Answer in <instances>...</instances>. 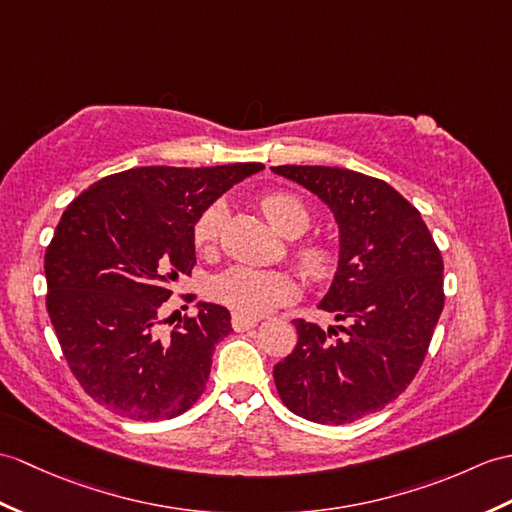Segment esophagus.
I'll return each instance as SVG.
<instances>
[{"label":"esophagus","mask_w":512,"mask_h":512,"mask_svg":"<svg viewBox=\"0 0 512 512\" xmlns=\"http://www.w3.org/2000/svg\"><path fill=\"white\" fill-rule=\"evenodd\" d=\"M257 323H259L257 318H248L242 314H233V318H231V325L235 331H248V329H253Z\"/></svg>","instance_id":"obj_1"}]
</instances>
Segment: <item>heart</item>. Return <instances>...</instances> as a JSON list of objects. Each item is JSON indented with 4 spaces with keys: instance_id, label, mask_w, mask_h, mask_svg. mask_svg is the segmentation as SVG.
<instances>
[{
    "instance_id": "heart-1",
    "label": "heart",
    "mask_w": 512,
    "mask_h": 512,
    "mask_svg": "<svg viewBox=\"0 0 512 512\" xmlns=\"http://www.w3.org/2000/svg\"><path fill=\"white\" fill-rule=\"evenodd\" d=\"M259 207L268 222L285 237H296L310 227V211L303 200L288 192H270L261 196ZM224 216L222 202H213L200 213L194 224V246L198 253H209L218 240ZM294 259L307 277L320 279L331 268V253L320 244H303L294 248ZM296 288L294 281L277 270H257L235 266L220 272L211 283V296L218 303L227 305L235 314L248 318L264 316L277 307L292 301Z\"/></svg>"
}]
</instances>
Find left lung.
Listing matches in <instances>:
<instances>
[{
    "label": "left lung",
    "mask_w": 512,
    "mask_h": 512,
    "mask_svg": "<svg viewBox=\"0 0 512 512\" xmlns=\"http://www.w3.org/2000/svg\"><path fill=\"white\" fill-rule=\"evenodd\" d=\"M316 194L340 229L338 270L320 310L338 327L294 320V351L272 375L299 417L344 425L410 386L443 312V257L417 207L395 187L344 168L277 165Z\"/></svg>",
    "instance_id": "left-lung-1"
}]
</instances>
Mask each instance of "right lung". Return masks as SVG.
Here are the masks:
<instances>
[{
  "mask_svg": "<svg viewBox=\"0 0 512 512\" xmlns=\"http://www.w3.org/2000/svg\"><path fill=\"white\" fill-rule=\"evenodd\" d=\"M261 163L150 165L104 176L67 205L45 251L47 314L78 384L133 421H163L198 401L231 314L198 303L161 325L172 285L196 264L194 224ZM192 303L196 296L185 294Z\"/></svg>",
  "mask_w": 512,
  "mask_h": 512,
  "instance_id": "add662e5",
  "label": "right lung"
}]
</instances>
